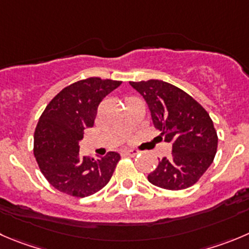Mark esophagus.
Segmentation results:
<instances>
[{
    "label": "esophagus",
    "mask_w": 249,
    "mask_h": 249,
    "mask_svg": "<svg viewBox=\"0 0 249 249\" xmlns=\"http://www.w3.org/2000/svg\"><path fill=\"white\" fill-rule=\"evenodd\" d=\"M139 152H140V151L135 150V148H126V150H124L125 155H127V156H131V157L139 155Z\"/></svg>",
    "instance_id": "obj_1"
}]
</instances>
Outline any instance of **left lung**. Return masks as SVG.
Here are the masks:
<instances>
[{
  "label": "left lung",
  "instance_id": "left-lung-1",
  "mask_svg": "<svg viewBox=\"0 0 249 249\" xmlns=\"http://www.w3.org/2000/svg\"><path fill=\"white\" fill-rule=\"evenodd\" d=\"M143 97L152 123L172 143V156L160 160L148 182L169 190L192 187L213 163L217 134L208 111L180 88L161 80L130 82Z\"/></svg>",
  "mask_w": 249,
  "mask_h": 249
}]
</instances>
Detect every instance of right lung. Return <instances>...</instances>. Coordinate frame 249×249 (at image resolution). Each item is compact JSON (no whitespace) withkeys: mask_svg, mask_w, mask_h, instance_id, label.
<instances>
[{"mask_svg":"<svg viewBox=\"0 0 249 249\" xmlns=\"http://www.w3.org/2000/svg\"><path fill=\"white\" fill-rule=\"evenodd\" d=\"M120 81L89 77L67 86L46 106L34 132V156L54 188L85 198L106 187L120 160L108 152L99 160L81 157L80 141L92 127L99 103Z\"/></svg>","mask_w":249,"mask_h":249,"instance_id":"right-lung-1","label":"right lung"}]
</instances>
